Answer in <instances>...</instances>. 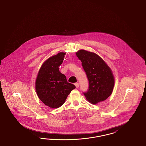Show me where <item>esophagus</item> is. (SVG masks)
Listing matches in <instances>:
<instances>
[{
	"instance_id": "esophagus-1",
	"label": "esophagus",
	"mask_w": 146,
	"mask_h": 146,
	"mask_svg": "<svg viewBox=\"0 0 146 146\" xmlns=\"http://www.w3.org/2000/svg\"><path fill=\"white\" fill-rule=\"evenodd\" d=\"M74 85H76V88H79V84L78 83H76L74 84Z\"/></svg>"
}]
</instances>
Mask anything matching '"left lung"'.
<instances>
[{
  "mask_svg": "<svg viewBox=\"0 0 146 146\" xmlns=\"http://www.w3.org/2000/svg\"><path fill=\"white\" fill-rule=\"evenodd\" d=\"M76 55L81 61L89 80L88 90L84 92L86 98L92 104L106 100L111 95L114 85L111 68L95 53L80 50Z\"/></svg>",
  "mask_w": 146,
  "mask_h": 146,
  "instance_id": "8db88e82",
  "label": "left lung"
}]
</instances>
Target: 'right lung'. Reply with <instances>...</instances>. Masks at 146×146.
Wrapping results in <instances>:
<instances>
[{
    "label": "right lung",
    "instance_id": "obj_1",
    "mask_svg": "<svg viewBox=\"0 0 146 146\" xmlns=\"http://www.w3.org/2000/svg\"><path fill=\"white\" fill-rule=\"evenodd\" d=\"M66 53L60 52L47 59L40 67L35 81V90L42 102L52 108L61 107L70 92L76 88L68 83L58 67L62 63Z\"/></svg>",
    "mask_w": 146,
    "mask_h": 146
}]
</instances>
